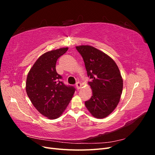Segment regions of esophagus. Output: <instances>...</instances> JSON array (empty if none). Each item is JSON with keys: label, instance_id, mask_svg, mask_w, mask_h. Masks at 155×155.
I'll list each match as a JSON object with an SVG mask.
<instances>
[{"label": "esophagus", "instance_id": "1", "mask_svg": "<svg viewBox=\"0 0 155 155\" xmlns=\"http://www.w3.org/2000/svg\"><path fill=\"white\" fill-rule=\"evenodd\" d=\"M76 88H78V90H79V89H80L81 88V87H82V85H81V83H79V82H78L77 83H76Z\"/></svg>", "mask_w": 155, "mask_h": 155}]
</instances>
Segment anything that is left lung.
I'll list each match as a JSON object with an SVG mask.
<instances>
[{"label": "left lung", "instance_id": "1", "mask_svg": "<svg viewBox=\"0 0 155 155\" xmlns=\"http://www.w3.org/2000/svg\"><path fill=\"white\" fill-rule=\"evenodd\" d=\"M85 63L88 84L92 91L85 106L97 118L109 116L118 105L123 90V79L114 61L91 46H76Z\"/></svg>", "mask_w": 155, "mask_h": 155}]
</instances>
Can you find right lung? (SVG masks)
<instances>
[{
  "mask_svg": "<svg viewBox=\"0 0 155 155\" xmlns=\"http://www.w3.org/2000/svg\"><path fill=\"white\" fill-rule=\"evenodd\" d=\"M62 48L51 50L37 59L28 74L26 91L32 104L41 114L49 119L58 118L68 106L76 91L60 79L56 72L58 59L68 50Z\"/></svg>",
  "mask_w": 155,
  "mask_h": 155,
  "instance_id": "add662e5",
  "label": "right lung"
}]
</instances>
